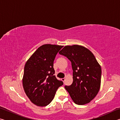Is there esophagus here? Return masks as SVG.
Returning <instances> with one entry per match:
<instances>
[{
    "mask_svg": "<svg viewBox=\"0 0 120 120\" xmlns=\"http://www.w3.org/2000/svg\"><path fill=\"white\" fill-rule=\"evenodd\" d=\"M61 80H62V81L63 82H64V81H65V78H62L61 79Z\"/></svg>",
    "mask_w": 120,
    "mask_h": 120,
    "instance_id": "obj_1",
    "label": "esophagus"
}]
</instances>
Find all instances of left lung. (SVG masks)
I'll return each instance as SVG.
<instances>
[{"instance_id":"left-lung-1","label":"left lung","mask_w":120,"mask_h":120,"mask_svg":"<svg viewBox=\"0 0 120 120\" xmlns=\"http://www.w3.org/2000/svg\"><path fill=\"white\" fill-rule=\"evenodd\" d=\"M71 62L73 82L64 88L77 105L90 102L98 94L101 86V70L92 52L78 45H67L59 52Z\"/></svg>"}]
</instances>
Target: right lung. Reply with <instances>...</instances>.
Here are the masks:
<instances>
[{
  "label": "right lung",
  "instance_id": "1",
  "mask_svg": "<svg viewBox=\"0 0 120 120\" xmlns=\"http://www.w3.org/2000/svg\"><path fill=\"white\" fill-rule=\"evenodd\" d=\"M61 45L44 44L38 48L26 62L23 86L27 96L38 106H47L56 91L64 84L54 74L53 62Z\"/></svg>",
  "mask_w": 120,
  "mask_h": 120
}]
</instances>
